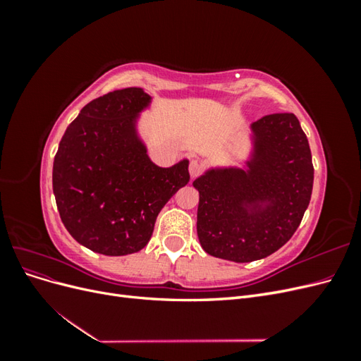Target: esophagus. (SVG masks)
Returning a JSON list of instances; mask_svg holds the SVG:
<instances>
[{"label":"esophagus","instance_id":"esophagus-1","mask_svg":"<svg viewBox=\"0 0 361 361\" xmlns=\"http://www.w3.org/2000/svg\"><path fill=\"white\" fill-rule=\"evenodd\" d=\"M202 169H203L202 164L197 159H191V162H190V174H191V178L199 176Z\"/></svg>","mask_w":361,"mask_h":361}]
</instances>
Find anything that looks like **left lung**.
<instances>
[{"instance_id":"8db88e82","label":"left lung","mask_w":361,"mask_h":361,"mask_svg":"<svg viewBox=\"0 0 361 361\" xmlns=\"http://www.w3.org/2000/svg\"><path fill=\"white\" fill-rule=\"evenodd\" d=\"M248 141L241 167H209L192 182L202 248L239 264L264 259L289 241L313 188L309 141L293 114L250 123Z\"/></svg>"}]
</instances>
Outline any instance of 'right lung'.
Wrapping results in <instances>:
<instances>
[{"label": "right lung", "instance_id": "1", "mask_svg": "<svg viewBox=\"0 0 361 361\" xmlns=\"http://www.w3.org/2000/svg\"><path fill=\"white\" fill-rule=\"evenodd\" d=\"M154 97L128 87L87 104L64 133L52 167L61 221L75 241L105 256L145 248L157 216L190 180L187 158L159 167L140 134Z\"/></svg>", "mask_w": 361, "mask_h": 361}]
</instances>
